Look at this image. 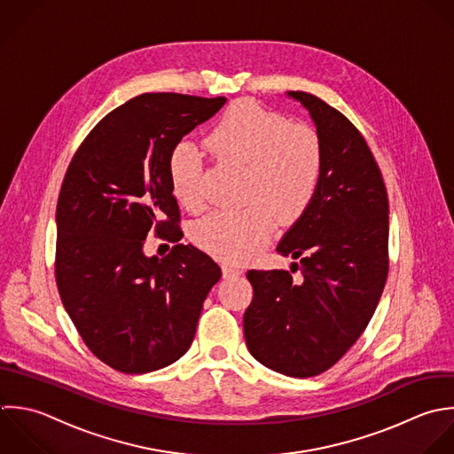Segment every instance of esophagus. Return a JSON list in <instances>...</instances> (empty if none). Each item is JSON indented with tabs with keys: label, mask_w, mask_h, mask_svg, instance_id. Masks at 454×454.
Here are the masks:
<instances>
[{
	"label": "esophagus",
	"mask_w": 454,
	"mask_h": 454,
	"mask_svg": "<svg viewBox=\"0 0 454 454\" xmlns=\"http://www.w3.org/2000/svg\"><path fill=\"white\" fill-rule=\"evenodd\" d=\"M223 274H224V278H235V276H240L242 270H240L239 267H235V265L224 263V265H223Z\"/></svg>",
	"instance_id": "1"
}]
</instances>
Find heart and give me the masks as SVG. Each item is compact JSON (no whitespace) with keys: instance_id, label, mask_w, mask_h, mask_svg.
Segmentation results:
<instances>
[{"instance_id":"1","label":"heart","mask_w":454,"mask_h":454,"mask_svg":"<svg viewBox=\"0 0 454 454\" xmlns=\"http://www.w3.org/2000/svg\"><path fill=\"white\" fill-rule=\"evenodd\" d=\"M207 150L221 162L246 169L239 212H214L194 228L200 247L226 262L253 256L272 235L278 219L295 223L311 205L324 171V145L317 130L290 123L281 113L254 102H237L205 137ZM203 160L200 150L180 141L168 159V175L178 203L198 212Z\"/></svg>"}]
</instances>
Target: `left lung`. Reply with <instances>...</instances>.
<instances>
[{
    "label": "left lung",
    "instance_id": "8db88e82",
    "mask_svg": "<svg viewBox=\"0 0 454 454\" xmlns=\"http://www.w3.org/2000/svg\"><path fill=\"white\" fill-rule=\"evenodd\" d=\"M311 114L324 145L318 191L278 244L301 260L288 270H249L244 313L251 356L295 379L333 368L368 327L389 272V201L380 168L357 127L308 91H288Z\"/></svg>",
    "mask_w": 454,
    "mask_h": 454
}]
</instances>
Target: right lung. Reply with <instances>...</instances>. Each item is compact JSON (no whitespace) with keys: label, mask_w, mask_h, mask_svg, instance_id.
<instances>
[{"label":"right lung","mask_w":454,"mask_h":454,"mask_svg":"<svg viewBox=\"0 0 454 454\" xmlns=\"http://www.w3.org/2000/svg\"><path fill=\"white\" fill-rule=\"evenodd\" d=\"M224 97L143 93L106 114L74 153L56 205L58 292L84 345L116 372L166 368L191 347L219 265L182 244L168 159ZM176 246L142 253L147 233Z\"/></svg>","instance_id":"add662e5"}]
</instances>
